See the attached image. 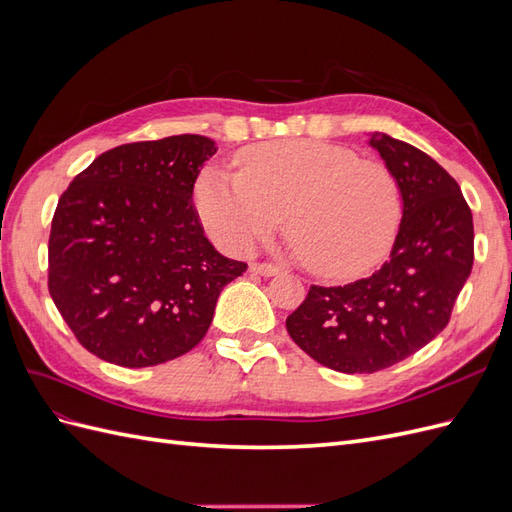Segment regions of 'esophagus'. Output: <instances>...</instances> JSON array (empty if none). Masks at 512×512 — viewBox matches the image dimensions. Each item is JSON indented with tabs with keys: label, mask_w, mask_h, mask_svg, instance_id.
Instances as JSON below:
<instances>
[{
	"label": "esophagus",
	"mask_w": 512,
	"mask_h": 512,
	"mask_svg": "<svg viewBox=\"0 0 512 512\" xmlns=\"http://www.w3.org/2000/svg\"><path fill=\"white\" fill-rule=\"evenodd\" d=\"M250 271L256 273V275H265V277H273L280 273L282 269L277 265H271V262H252L250 265Z\"/></svg>",
	"instance_id": "1"
}]
</instances>
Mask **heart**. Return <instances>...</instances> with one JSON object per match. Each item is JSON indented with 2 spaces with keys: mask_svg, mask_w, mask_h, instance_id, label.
<instances>
[{
  "mask_svg": "<svg viewBox=\"0 0 512 512\" xmlns=\"http://www.w3.org/2000/svg\"><path fill=\"white\" fill-rule=\"evenodd\" d=\"M237 175L207 168L194 207L213 241L245 254L282 224L292 254L327 280H352L391 250L401 192L382 162L312 138H282L243 149Z\"/></svg>",
  "mask_w": 512,
  "mask_h": 512,
  "instance_id": "b5f03b06",
  "label": "heart"
}]
</instances>
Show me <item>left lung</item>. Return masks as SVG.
I'll return each instance as SVG.
<instances>
[{"label":"left lung","instance_id":"8db88e82","mask_svg":"<svg viewBox=\"0 0 512 512\" xmlns=\"http://www.w3.org/2000/svg\"><path fill=\"white\" fill-rule=\"evenodd\" d=\"M401 192L389 260L348 286H312L286 329L303 352L342 374H374L438 337L474 262L472 211L459 183L425 151L369 134Z\"/></svg>","mask_w":512,"mask_h":512}]
</instances>
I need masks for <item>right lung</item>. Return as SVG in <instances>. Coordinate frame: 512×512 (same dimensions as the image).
Here are the masks:
<instances>
[{"instance_id": "right-lung-1", "label": "right lung", "mask_w": 512, "mask_h": 512, "mask_svg": "<svg viewBox=\"0 0 512 512\" xmlns=\"http://www.w3.org/2000/svg\"><path fill=\"white\" fill-rule=\"evenodd\" d=\"M218 151L198 134L119 145L61 194L49 237V292L98 359L151 367L190 352L220 292L247 265L222 256L192 205Z\"/></svg>"}]
</instances>
